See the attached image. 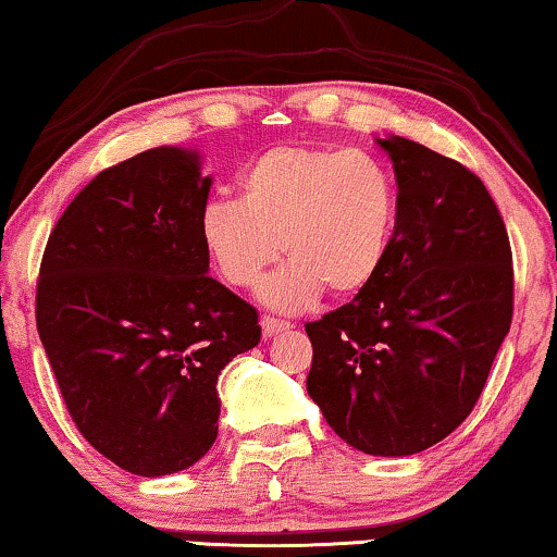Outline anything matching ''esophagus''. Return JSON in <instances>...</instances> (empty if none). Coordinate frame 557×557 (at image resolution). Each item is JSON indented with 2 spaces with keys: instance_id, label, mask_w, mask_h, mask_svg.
I'll use <instances>...</instances> for the list:
<instances>
[{
  "instance_id": "obj_1",
  "label": "esophagus",
  "mask_w": 557,
  "mask_h": 557,
  "mask_svg": "<svg viewBox=\"0 0 557 557\" xmlns=\"http://www.w3.org/2000/svg\"><path fill=\"white\" fill-rule=\"evenodd\" d=\"M293 326L287 321H280V319H272V315H264L262 319V334L264 339H272V336L283 334V331H290Z\"/></svg>"
}]
</instances>
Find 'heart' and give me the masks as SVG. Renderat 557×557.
Returning <instances> with one entry per match:
<instances>
[{
  "mask_svg": "<svg viewBox=\"0 0 557 557\" xmlns=\"http://www.w3.org/2000/svg\"><path fill=\"white\" fill-rule=\"evenodd\" d=\"M396 206V180L375 153L274 146L246 166L242 200L206 202L200 242L215 272L242 290L285 251L293 262L267 280L262 298L277 311H302L326 287L349 298L372 283L388 255Z\"/></svg>",
  "mask_w": 557,
  "mask_h": 557,
  "instance_id": "obj_1",
  "label": "heart"
}]
</instances>
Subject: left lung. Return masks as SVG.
<instances>
[{"label": "left lung", "mask_w": 557, "mask_h": 557, "mask_svg": "<svg viewBox=\"0 0 557 557\" xmlns=\"http://www.w3.org/2000/svg\"><path fill=\"white\" fill-rule=\"evenodd\" d=\"M398 185L372 283L306 323L308 396L351 447L404 457L453 434L481 398L513 313L511 244L494 197L460 161L377 138Z\"/></svg>", "instance_id": "8db88e82"}]
</instances>
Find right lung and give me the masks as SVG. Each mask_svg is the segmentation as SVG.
<instances>
[{
	"label": "right lung",
	"mask_w": 557,
	"mask_h": 557,
	"mask_svg": "<svg viewBox=\"0 0 557 557\" xmlns=\"http://www.w3.org/2000/svg\"><path fill=\"white\" fill-rule=\"evenodd\" d=\"M210 177L161 146L102 169L48 236L35 323L66 411L97 453L157 478L218 436V375L257 347V311L208 274Z\"/></svg>",
	"instance_id": "add662e5"
}]
</instances>
